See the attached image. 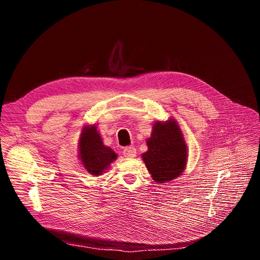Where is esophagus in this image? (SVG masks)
<instances>
[{"mask_svg":"<svg viewBox=\"0 0 260 260\" xmlns=\"http://www.w3.org/2000/svg\"><path fill=\"white\" fill-rule=\"evenodd\" d=\"M123 154L126 157H134L136 155V149L135 147H126L123 150Z\"/></svg>","mask_w":260,"mask_h":260,"instance_id":"esophagus-1","label":"esophagus"}]
</instances>
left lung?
Listing matches in <instances>:
<instances>
[{
  "mask_svg": "<svg viewBox=\"0 0 260 260\" xmlns=\"http://www.w3.org/2000/svg\"><path fill=\"white\" fill-rule=\"evenodd\" d=\"M147 146L142 160L156 182H169L185 170L187 145L176 121L155 123Z\"/></svg>",
  "mask_w": 260,
  "mask_h": 260,
  "instance_id": "obj_1",
  "label": "left lung"
}]
</instances>
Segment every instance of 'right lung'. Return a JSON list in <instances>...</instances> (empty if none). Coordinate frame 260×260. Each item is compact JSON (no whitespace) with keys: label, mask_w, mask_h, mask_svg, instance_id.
<instances>
[{"label":"right lung","mask_w":260,"mask_h":260,"mask_svg":"<svg viewBox=\"0 0 260 260\" xmlns=\"http://www.w3.org/2000/svg\"><path fill=\"white\" fill-rule=\"evenodd\" d=\"M80 158L86 171L93 175H102L115 158L112 149L104 146L95 125L83 129L80 138Z\"/></svg>","instance_id":"obj_1"}]
</instances>
